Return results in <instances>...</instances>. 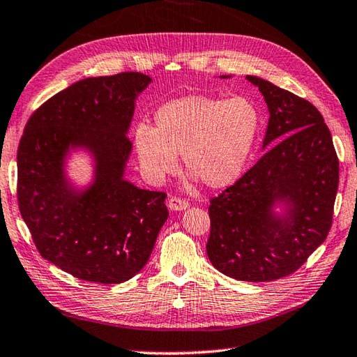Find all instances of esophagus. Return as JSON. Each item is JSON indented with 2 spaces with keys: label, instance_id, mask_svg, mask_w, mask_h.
<instances>
[{
  "label": "esophagus",
  "instance_id": "1",
  "mask_svg": "<svg viewBox=\"0 0 357 357\" xmlns=\"http://www.w3.org/2000/svg\"><path fill=\"white\" fill-rule=\"evenodd\" d=\"M168 206L171 211H185L189 208V202L181 200L178 197H171L168 202Z\"/></svg>",
  "mask_w": 357,
  "mask_h": 357
}]
</instances>
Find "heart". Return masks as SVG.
<instances>
[{
	"mask_svg": "<svg viewBox=\"0 0 357 357\" xmlns=\"http://www.w3.org/2000/svg\"><path fill=\"white\" fill-rule=\"evenodd\" d=\"M260 129V112L246 97L186 96L163 105L155 114V128L138 125L134 146L142 168L162 180L178 166L202 183L220 189L242 176Z\"/></svg>",
	"mask_w": 357,
	"mask_h": 357,
	"instance_id": "1",
	"label": "heart"
}]
</instances>
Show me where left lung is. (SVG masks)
Segmentation results:
<instances>
[{
  "label": "left lung",
  "instance_id": "left-lung-1",
  "mask_svg": "<svg viewBox=\"0 0 357 357\" xmlns=\"http://www.w3.org/2000/svg\"><path fill=\"white\" fill-rule=\"evenodd\" d=\"M246 79L268 106L261 149H271L211 200L206 252L228 278L271 282L299 270L328 236L339 160L330 129L310 101L260 77Z\"/></svg>",
  "mask_w": 357,
  "mask_h": 357
}]
</instances>
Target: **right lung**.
<instances>
[{"label": "right lung", "mask_w": 357, "mask_h": 357, "mask_svg": "<svg viewBox=\"0 0 357 357\" xmlns=\"http://www.w3.org/2000/svg\"><path fill=\"white\" fill-rule=\"evenodd\" d=\"M151 83L140 72L78 79L33 114L21 137L20 213L41 256L77 279H132L169 215L165 192L126 178L135 101ZM74 155L90 160L84 184L68 172Z\"/></svg>", "instance_id": "add662e5"}]
</instances>
